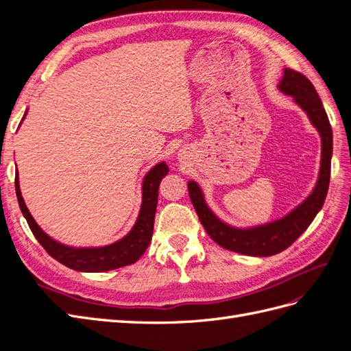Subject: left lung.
I'll return each mask as SVG.
<instances>
[{
  "mask_svg": "<svg viewBox=\"0 0 351 351\" xmlns=\"http://www.w3.org/2000/svg\"><path fill=\"white\" fill-rule=\"evenodd\" d=\"M278 89L293 97L294 102L307 114L311 123L321 134L322 158L319 178H317L309 197L281 219L252 228H234L222 222L208 208L204 193L196 182L192 180L187 183L190 200H192L196 214L209 237L221 247L249 254V256H272V254H277L291 246L312 224L316 214L321 210L328 193L329 177H331L332 129L315 86L304 74L291 69H284Z\"/></svg>",
  "mask_w": 351,
  "mask_h": 351,
  "instance_id": "left-lung-1",
  "label": "left lung"
}]
</instances>
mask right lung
Returning <instances> with one entry per match:
<instances>
[{"mask_svg": "<svg viewBox=\"0 0 351 351\" xmlns=\"http://www.w3.org/2000/svg\"><path fill=\"white\" fill-rule=\"evenodd\" d=\"M25 117L26 114L23 115V120ZM168 171V165L165 162H159L145 176L142 184V206L136 224L125 237L104 247H70L51 239L36 224V221L26 208L22 192H20L19 176L16 177V195L19 206L22 209V214L26 218L32 232L40 243V246L48 252L49 256L74 271L105 272L134 263L149 246L154 232L159 183Z\"/></svg>", "mask_w": 351, "mask_h": 351, "instance_id": "obj_1", "label": "right lung"}]
</instances>
